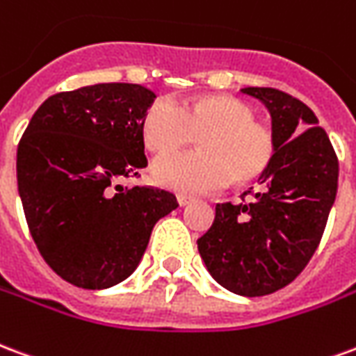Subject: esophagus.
I'll use <instances>...</instances> for the list:
<instances>
[{"label":"esophagus","mask_w":356,"mask_h":356,"mask_svg":"<svg viewBox=\"0 0 356 356\" xmlns=\"http://www.w3.org/2000/svg\"><path fill=\"white\" fill-rule=\"evenodd\" d=\"M176 199H178V204H180V207H186V204H189L191 201H193V197L186 195V193H178Z\"/></svg>","instance_id":"esophagus-1"}]
</instances>
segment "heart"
Returning a JSON list of instances; mask_svg holds the SVG:
<instances>
[{
	"instance_id": "b5f03b06",
	"label": "heart",
	"mask_w": 356,
	"mask_h": 356,
	"mask_svg": "<svg viewBox=\"0 0 356 356\" xmlns=\"http://www.w3.org/2000/svg\"><path fill=\"white\" fill-rule=\"evenodd\" d=\"M254 119L252 106L229 95L152 102L142 118L147 149L178 152L199 134V152L165 155L153 163L155 181L180 193H204L229 180H256L273 161L275 136L267 124Z\"/></svg>"
}]
</instances>
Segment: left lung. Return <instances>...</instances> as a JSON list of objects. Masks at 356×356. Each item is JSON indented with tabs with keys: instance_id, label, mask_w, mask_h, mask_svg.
Instances as JSON below:
<instances>
[{
	"instance_id": "1",
	"label": "left lung",
	"mask_w": 356,
	"mask_h": 356,
	"mask_svg": "<svg viewBox=\"0 0 356 356\" xmlns=\"http://www.w3.org/2000/svg\"><path fill=\"white\" fill-rule=\"evenodd\" d=\"M271 115L275 155L243 203H218L197 241L212 279L238 296L273 294L294 281L321 243L338 191V157L318 119L294 96L269 87L241 89ZM254 193L250 204L244 195Z\"/></svg>"
}]
</instances>
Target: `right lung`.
<instances>
[{"label":"right lung","instance_id":"obj_1","mask_svg":"<svg viewBox=\"0 0 356 356\" xmlns=\"http://www.w3.org/2000/svg\"><path fill=\"white\" fill-rule=\"evenodd\" d=\"M155 92L98 83L47 98L17 149L18 193L33 243L54 273L87 290L124 281L153 225L178 207L170 191L123 188L147 167L142 118Z\"/></svg>","mask_w":356,"mask_h":356}]
</instances>
